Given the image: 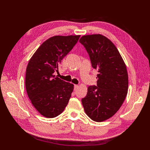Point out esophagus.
Segmentation results:
<instances>
[{
	"label": "esophagus",
	"instance_id": "1",
	"mask_svg": "<svg viewBox=\"0 0 150 150\" xmlns=\"http://www.w3.org/2000/svg\"><path fill=\"white\" fill-rule=\"evenodd\" d=\"M78 87H79V86H78V85H77V84H75V85H74V90H77V88H78Z\"/></svg>",
	"mask_w": 150,
	"mask_h": 150
}]
</instances>
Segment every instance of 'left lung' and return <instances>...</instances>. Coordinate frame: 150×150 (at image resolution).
Listing matches in <instances>:
<instances>
[{
	"mask_svg": "<svg viewBox=\"0 0 150 150\" xmlns=\"http://www.w3.org/2000/svg\"><path fill=\"white\" fill-rule=\"evenodd\" d=\"M80 42L98 70L96 86L88 88L82 99L85 113L95 122H103L120 109L128 93V75L125 63L116 46L100 34L82 36Z\"/></svg>",
	"mask_w": 150,
	"mask_h": 150,
	"instance_id": "1",
	"label": "left lung"
}]
</instances>
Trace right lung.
<instances>
[{
    "label": "right lung",
    "mask_w": 150,
    "mask_h": 150,
    "mask_svg": "<svg viewBox=\"0 0 150 150\" xmlns=\"http://www.w3.org/2000/svg\"><path fill=\"white\" fill-rule=\"evenodd\" d=\"M81 35L54 36L44 42L31 57L26 68L28 97L39 112L54 118L64 110L73 90V84L56 77L53 73Z\"/></svg>",
    "instance_id": "1"
}]
</instances>
